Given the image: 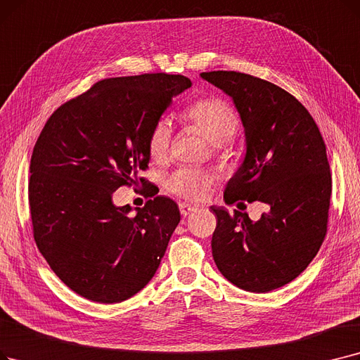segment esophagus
<instances>
[{
    "label": "esophagus",
    "instance_id": "esophagus-1",
    "mask_svg": "<svg viewBox=\"0 0 360 360\" xmlns=\"http://www.w3.org/2000/svg\"><path fill=\"white\" fill-rule=\"evenodd\" d=\"M195 210L194 206L188 205V202H179V212L182 216H188Z\"/></svg>",
    "mask_w": 360,
    "mask_h": 360
}]
</instances>
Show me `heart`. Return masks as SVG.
<instances>
[{"label": "heart", "mask_w": 360, "mask_h": 360, "mask_svg": "<svg viewBox=\"0 0 360 360\" xmlns=\"http://www.w3.org/2000/svg\"><path fill=\"white\" fill-rule=\"evenodd\" d=\"M182 119L191 123L209 143L221 146L236 135L238 129V115L225 100L216 97L200 98L191 103L182 113ZM172 127L166 117L159 119L147 138V151L154 162L166 159L170 146ZM213 172L202 167H179L166 178V190L181 198L198 201L206 195L213 184Z\"/></svg>", "instance_id": "1"}]
</instances>
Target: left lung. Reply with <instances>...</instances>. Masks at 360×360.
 Instances as JSON below:
<instances>
[{
    "instance_id": "1",
    "label": "left lung",
    "mask_w": 360,
    "mask_h": 360,
    "mask_svg": "<svg viewBox=\"0 0 360 360\" xmlns=\"http://www.w3.org/2000/svg\"><path fill=\"white\" fill-rule=\"evenodd\" d=\"M222 89L240 113L245 155L228 181L226 205L268 206L259 221L212 206V255L221 274L250 292H268L299 276L326 236L331 172L314 117L290 92L240 72L200 73Z\"/></svg>"
}]
</instances>
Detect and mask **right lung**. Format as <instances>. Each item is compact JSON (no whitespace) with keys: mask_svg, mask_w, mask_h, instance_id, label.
<instances>
[{"mask_svg":"<svg viewBox=\"0 0 360 360\" xmlns=\"http://www.w3.org/2000/svg\"><path fill=\"white\" fill-rule=\"evenodd\" d=\"M190 86L182 75L110 77L45 123L30 159L34 238L54 274L88 300H127L159 268L181 221L176 202L158 195L131 213L112 195L138 184L150 162L151 128Z\"/></svg>","mask_w":360,"mask_h":360,"instance_id":"add662e5","label":"right lung"}]
</instances>
